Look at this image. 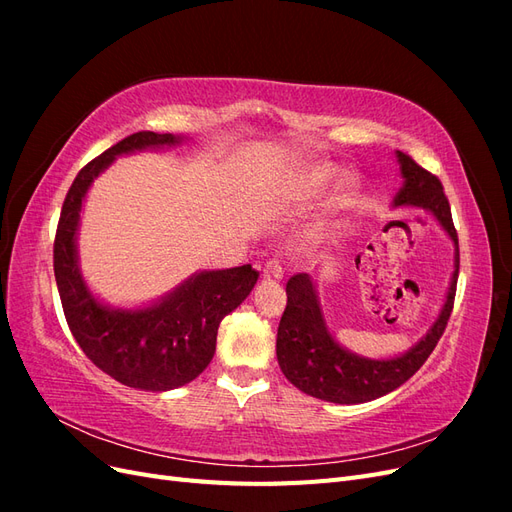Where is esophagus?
Returning <instances> with one entry per match:
<instances>
[{
    "instance_id": "obj_1",
    "label": "esophagus",
    "mask_w": 512,
    "mask_h": 512,
    "mask_svg": "<svg viewBox=\"0 0 512 512\" xmlns=\"http://www.w3.org/2000/svg\"><path fill=\"white\" fill-rule=\"evenodd\" d=\"M262 273H265V277H267V280H282V277H284V267H282V260L280 258H277V256H273V258H269L267 262H265V271H262Z\"/></svg>"
}]
</instances>
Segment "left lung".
Wrapping results in <instances>:
<instances>
[{"label": "left lung", "mask_w": 512, "mask_h": 512, "mask_svg": "<svg viewBox=\"0 0 512 512\" xmlns=\"http://www.w3.org/2000/svg\"><path fill=\"white\" fill-rule=\"evenodd\" d=\"M404 185L395 196V207L414 205L436 215L457 245L455 273L448 297L431 331L410 352L389 361H369L339 346L324 327L316 290L307 273L292 275L286 284L288 303L277 329V363L284 376L299 391L333 401V404H365L399 389L429 359L451 318L459 277V239L453 224L451 205L442 181L416 164L408 153L397 151Z\"/></svg>", "instance_id": "obj_1"}]
</instances>
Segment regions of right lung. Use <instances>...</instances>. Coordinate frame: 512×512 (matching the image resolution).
Instances as JSON below:
<instances>
[{
	"label": "right lung",
	"mask_w": 512,
	"mask_h": 512,
	"mask_svg": "<svg viewBox=\"0 0 512 512\" xmlns=\"http://www.w3.org/2000/svg\"><path fill=\"white\" fill-rule=\"evenodd\" d=\"M179 141L173 134L136 132L85 164L66 194L53 243L59 299L76 344L104 374L141 391H170L203 374L213 359L222 318L252 292L258 280L252 265L205 271L164 301L134 312L100 305L83 284L74 239L91 181L121 153Z\"/></svg>",
	"instance_id": "right-lung-1"
}]
</instances>
